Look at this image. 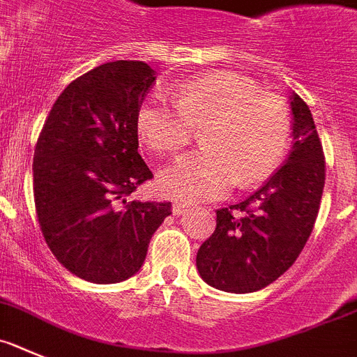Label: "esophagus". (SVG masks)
Here are the masks:
<instances>
[{
    "instance_id": "obj_1",
    "label": "esophagus",
    "mask_w": 357,
    "mask_h": 357,
    "mask_svg": "<svg viewBox=\"0 0 357 357\" xmlns=\"http://www.w3.org/2000/svg\"><path fill=\"white\" fill-rule=\"evenodd\" d=\"M188 204H186V202H179V201H176L174 204H172V213L174 215H181V213H185L186 210H188Z\"/></svg>"
}]
</instances>
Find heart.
<instances>
[{
  "label": "heart",
  "mask_w": 357,
  "mask_h": 357,
  "mask_svg": "<svg viewBox=\"0 0 357 357\" xmlns=\"http://www.w3.org/2000/svg\"><path fill=\"white\" fill-rule=\"evenodd\" d=\"M153 92L137 110V131L151 151L183 149L201 131L202 149L179 156L158 174L169 197L204 201L234 183L247 188L271 174L291 140L290 108L279 96L233 73H211L183 83L172 94Z\"/></svg>",
  "instance_id": "b5f03b06"
}]
</instances>
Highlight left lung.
<instances>
[{
  "label": "left lung",
  "mask_w": 357,
  "mask_h": 357,
  "mask_svg": "<svg viewBox=\"0 0 357 357\" xmlns=\"http://www.w3.org/2000/svg\"><path fill=\"white\" fill-rule=\"evenodd\" d=\"M294 147L287 162L242 202L217 210L197 250L201 278L222 291L250 294L274 282L306 245L320 210L326 156L313 115L291 92Z\"/></svg>",
  "instance_id": "obj_1"
}]
</instances>
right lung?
<instances>
[{
  "label": "right lung",
  "mask_w": 357,
  "mask_h": 357,
  "mask_svg": "<svg viewBox=\"0 0 357 357\" xmlns=\"http://www.w3.org/2000/svg\"><path fill=\"white\" fill-rule=\"evenodd\" d=\"M146 62L117 60L66 86L38 135L33 199L47 247L96 284L140 271L171 202L131 201L153 172L139 155L137 110L155 85Z\"/></svg>",
  "instance_id": "add662e5"
}]
</instances>
